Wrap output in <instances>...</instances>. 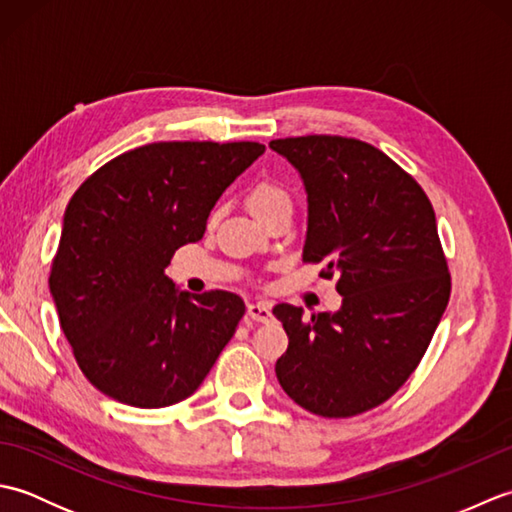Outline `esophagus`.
Here are the masks:
<instances>
[{"label":"esophagus","instance_id":"esophagus-1","mask_svg":"<svg viewBox=\"0 0 512 512\" xmlns=\"http://www.w3.org/2000/svg\"><path fill=\"white\" fill-rule=\"evenodd\" d=\"M248 317L255 321H268L270 317H273V312H270V303H266V301L248 303Z\"/></svg>","mask_w":512,"mask_h":512}]
</instances>
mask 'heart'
<instances>
[{"label": "heart", "instance_id": "b5f03b06", "mask_svg": "<svg viewBox=\"0 0 512 512\" xmlns=\"http://www.w3.org/2000/svg\"><path fill=\"white\" fill-rule=\"evenodd\" d=\"M248 209L253 211L257 220L275 215L279 211H292V195L279 182L262 180L248 191Z\"/></svg>", "mask_w": 512, "mask_h": 512}]
</instances>
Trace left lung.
Here are the masks:
<instances>
[{"label":"left lung","mask_w":512,"mask_h":512,"mask_svg":"<svg viewBox=\"0 0 512 512\" xmlns=\"http://www.w3.org/2000/svg\"><path fill=\"white\" fill-rule=\"evenodd\" d=\"M308 193L303 262L336 275L339 312L273 308L288 350L275 365L286 394L317 416L350 418L383 405L422 361L447 310L451 275L436 213L405 169L345 136L270 140Z\"/></svg>","instance_id":"obj_1"}]
</instances>
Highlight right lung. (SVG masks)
Here are the masks:
<instances>
[{"instance_id": "add662e5", "label": "right lung", "mask_w": 512, "mask_h": 512, "mask_svg": "<svg viewBox=\"0 0 512 512\" xmlns=\"http://www.w3.org/2000/svg\"><path fill=\"white\" fill-rule=\"evenodd\" d=\"M264 151L248 140L151 143L105 162L72 195L50 292L76 363L105 396L169 407L211 372L244 301L180 292L165 268L202 239L217 198Z\"/></svg>"}]
</instances>
